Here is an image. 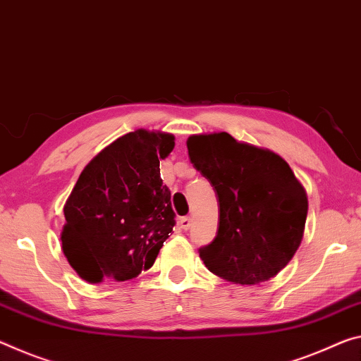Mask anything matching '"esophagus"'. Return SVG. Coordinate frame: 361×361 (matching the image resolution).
<instances>
[{
  "instance_id": "1",
  "label": "esophagus",
  "mask_w": 361,
  "mask_h": 361,
  "mask_svg": "<svg viewBox=\"0 0 361 361\" xmlns=\"http://www.w3.org/2000/svg\"><path fill=\"white\" fill-rule=\"evenodd\" d=\"M178 223H180V226L183 228V230H190V226H191V219H190V216H181Z\"/></svg>"
}]
</instances>
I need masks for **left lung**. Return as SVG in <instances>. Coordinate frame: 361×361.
<instances>
[{"label": "left lung", "mask_w": 361, "mask_h": 361, "mask_svg": "<svg viewBox=\"0 0 361 361\" xmlns=\"http://www.w3.org/2000/svg\"><path fill=\"white\" fill-rule=\"evenodd\" d=\"M188 154L219 201V230L199 255L212 273L239 284L276 276L299 249L308 201L278 154L231 135H192Z\"/></svg>", "instance_id": "8db88e82"}]
</instances>
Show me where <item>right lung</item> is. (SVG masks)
<instances>
[{
	"mask_svg": "<svg viewBox=\"0 0 361 361\" xmlns=\"http://www.w3.org/2000/svg\"><path fill=\"white\" fill-rule=\"evenodd\" d=\"M173 135L136 130L83 169L64 205L62 250L90 283L125 281L154 265L175 226L160 162Z\"/></svg>",
	"mask_w": 361,
	"mask_h": 361,
	"instance_id": "add662e5",
	"label": "right lung"
}]
</instances>
